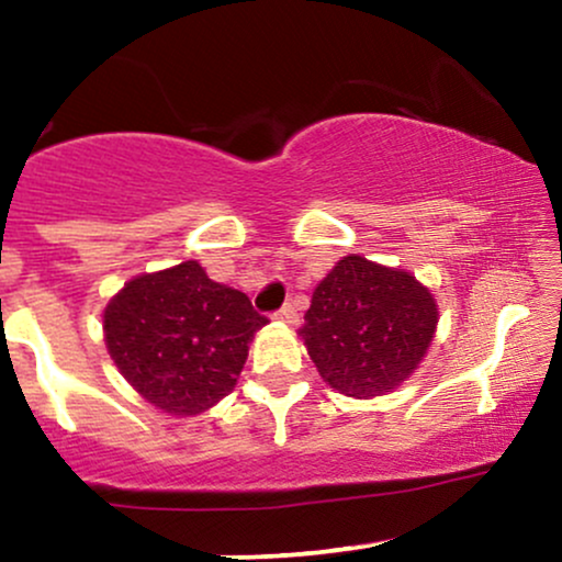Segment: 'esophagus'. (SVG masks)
<instances>
[{"instance_id": "obj_1", "label": "esophagus", "mask_w": 562, "mask_h": 562, "mask_svg": "<svg viewBox=\"0 0 562 562\" xmlns=\"http://www.w3.org/2000/svg\"><path fill=\"white\" fill-rule=\"evenodd\" d=\"M274 317L280 319V322H285V325H295V322H299V312H295V303L288 301L285 306H282L280 312L274 314Z\"/></svg>"}]
</instances>
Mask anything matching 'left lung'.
<instances>
[{
	"label": "left lung",
	"instance_id": "left-lung-1",
	"mask_svg": "<svg viewBox=\"0 0 562 562\" xmlns=\"http://www.w3.org/2000/svg\"><path fill=\"white\" fill-rule=\"evenodd\" d=\"M436 325L434 293L415 274L351 254L314 290L299 335L330 389L372 398L420 367Z\"/></svg>",
	"mask_w": 562,
	"mask_h": 562
}]
</instances>
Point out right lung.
<instances>
[{
    "mask_svg": "<svg viewBox=\"0 0 562 562\" xmlns=\"http://www.w3.org/2000/svg\"><path fill=\"white\" fill-rule=\"evenodd\" d=\"M263 325L248 295L218 285L198 261L134 277L102 314L121 375L171 417H195L222 402Z\"/></svg>",
    "mask_w": 562,
    "mask_h": 562,
    "instance_id": "right-lung-1",
    "label": "right lung"
}]
</instances>
